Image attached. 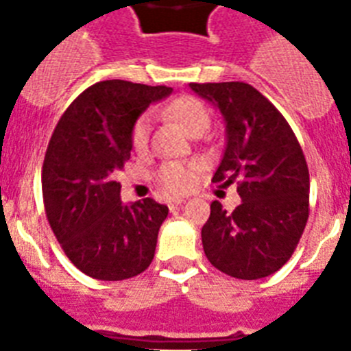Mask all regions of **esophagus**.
Wrapping results in <instances>:
<instances>
[{"instance_id": "34e87169", "label": "esophagus", "mask_w": 351, "mask_h": 351, "mask_svg": "<svg viewBox=\"0 0 351 351\" xmlns=\"http://www.w3.org/2000/svg\"><path fill=\"white\" fill-rule=\"evenodd\" d=\"M184 202H186L184 198H176V200H173V202L169 204V208L175 209V208H178V206H182V204H184Z\"/></svg>"}]
</instances>
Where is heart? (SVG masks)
<instances>
[{"instance_id": "obj_1", "label": "heart", "mask_w": 351, "mask_h": 351, "mask_svg": "<svg viewBox=\"0 0 351 351\" xmlns=\"http://www.w3.org/2000/svg\"><path fill=\"white\" fill-rule=\"evenodd\" d=\"M167 112L176 118L191 134L206 132L211 125V114L202 101L191 96H182L167 107ZM153 117L143 112L131 127V147L136 153H145L151 142ZM198 165L195 162H165L156 173V180L167 193H184L193 186Z\"/></svg>"}]
</instances>
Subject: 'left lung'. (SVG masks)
I'll list each match as a JSON object with an SVG mask.
<instances>
[{
	"mask_svg": "<svg viewBox=\"0 0 351 351\" xmlns=\"http://www.w3.org/2000/svg\"><path fill=\"white\" fill-rule=\"evenodd\" d=\"M226 120L224 156L213 182L237 184L242 202L219 200L202 228L204 253L217 269L242 280L278 271L293 255L310 217V173L299 140L266 96L244 82L189 84Z\"/></svg>",
	"mask_w": 351,
	"mask_h": 351,
	"instance_id": "1",
	"label": "left lung"
}]
</instances>
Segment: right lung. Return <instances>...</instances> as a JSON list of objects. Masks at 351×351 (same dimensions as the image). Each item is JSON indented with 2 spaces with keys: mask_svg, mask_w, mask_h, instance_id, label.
Returning a JSON list of instances; mask_svg holds the SVG:
<instances>
[{
  "mask_svg": "<svg viewBox=\"0 0 351 351\" xmlns=\"http://www.w3.org/2000/svg\"><path fill=\"white\" fill-rule=\"evenodd\" d=\"M165 85H90L54 127L41 169L47 220L69 261L98 280H125L153 262L169 209L153 198L123 206L114 175L131 158V127Z\"/></svg>",
  "mask_w": 351,
  "mask_h": 351,
  "instance_id": "obj_1",
  "label": "right lung"
}]
</instances>
